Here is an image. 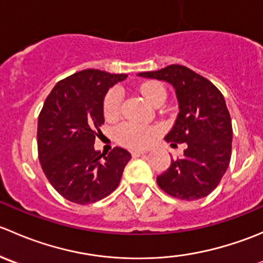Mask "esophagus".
I'll return each instance as SVG.
<instances>
[{"mask_svg": "<svg viewBox=\"0 0 263 263\" xmlns=\"http://www.w3.org/2000/svg\"><path fill=\"white\" fill-rule=\"evenodd\" d=\"M147 151H145V150H134L132 151V156H134V158H137V156H141V155H144V154H146Z\"/></svg>", "mask_w": 263, "mask_h": 263, "instance_id": "esophagus-1", "label": "esophagus"}]
</instances>
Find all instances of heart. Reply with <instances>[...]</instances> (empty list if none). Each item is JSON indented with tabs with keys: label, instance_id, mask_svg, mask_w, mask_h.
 I'll return each mask as SVG.
<instances>
[{
	"label": "heart",
	"instance_id": "b5f03b06",
	"mask_svg": "<svg viewBox=\"0 0 263 263\" xmlns=\"http://www.w3.org/2000/svg\"><path fill=\"white\" fill-rule=\"evenodd\" d=\"M140 92L150 104H155L156 100L165 98V89L160 82L148 81L140 87ZM122 92L119 89H112L105 95L103 103V112L105 118L112 119L119 115ZM156 135V128L153 127H142L137 124L124 123L116 129V139L123 146L129 148L146 147Z\"/></svg>",
	"mask_w": 263,
	"mask_h": 263
}]
</instances>
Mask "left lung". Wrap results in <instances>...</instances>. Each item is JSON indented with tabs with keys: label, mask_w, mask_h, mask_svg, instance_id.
Masks as SVG:
<instances>
[{
	"label": "left lung",
	"mask_w": 263,
	"mask_h": 263,
	"mask_svg": "<svg viewBox=\"0 0 263 263\" xmlns=\"http://www.w3.org/2000/svg\"><path fill=\"white\" fill-rule=\"evenodd\" d=\"M137 75L173 86L179 112L164 139L172 146L187 144L183 156L156 178L159 187L181 200L206 197L221 181L232 155V119L224 97L213 82L181 65Z\"/></svg>",
	"instance_id": "obj_1"
}]
</instances>
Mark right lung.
<instances>
[{"label":"right lung","mask_w":263,"mask_h":263,"mask_svg":"<svg viewBox=\"0 0 263 263\" xmlns=\"http://www.w3.org/2000/svg\"><path fill=\"white\" fill-rule=\"evenodd\" d=\"M124 73L82 70L55 84L38 118V155L50 184L71 202L92 203L118 187L131 154L115 147L95 150L104 123L103 103L109 87Z\"/></svg>","instance_id":"add662e5"}]
</instances>
